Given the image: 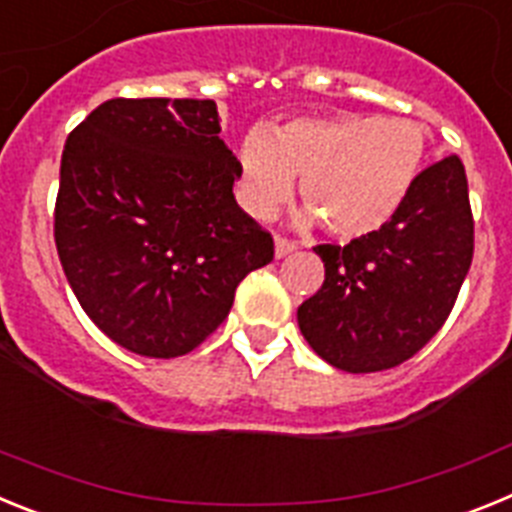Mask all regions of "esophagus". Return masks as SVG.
I'll use <instances>...</instances> for the list:
<instances>
[{
    "mask_svg": "<svg viewBox=\"0 0 512 512\" xmlns=\"http://www.w3.org/2000/svg\"><path fill=\"white\" fill-rule=\"evenodd\" d=\"M297 251V243L289 241V238H284V235H277L274 238V253H277V259H284V256H289V253Z\"/></svg>",
    "mask_w": 512,
    "mask_h": 512,
    "instance_id": "esophagus-1",
    "label": "esophagus"
}]
</instances>
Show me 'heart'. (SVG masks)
Here are the masks:
<instances>
[{
  "instance_id": "1",
  "label": "heart",
  "mask_w": 512,
  "mask_h": 512,
  "mask_svg": "<svg viewBox=\"0 0 512 512\" xmlns=\"http://www.w3.org/2000/svg\"><path fill=\"white\" fill-rule=\"evenodd\" d=\"M428 138L418 122L374 115L295 117L253 130L238 148V200L269 220L300 176L305 217L343 241L377 233L397 215L423 174Z\"/></svg>"
}]
</instances>
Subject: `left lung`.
Wrapping results in <instances>:
<instances>
[{
  "mask_svg": "<svg viewBox=\"0 0 512 512\" xmlns=\"http://www.w3.org/2000/svg\"><path fill=\"white\" fill-rule=\"evenodd\" d=\"M315 253L325 282L297 310L312 351L351 374L408 361L446 323L472 266L474 217L459 156L423 169L382 230Z\"/></svg>",
  "mask_w": 512,
  "mask_h": 512,
  "instance_id": "left-lung-1",
  "label": "left lung"
}]
</instances>
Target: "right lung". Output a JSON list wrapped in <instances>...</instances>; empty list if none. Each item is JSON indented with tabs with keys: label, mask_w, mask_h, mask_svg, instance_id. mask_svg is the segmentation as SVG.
<instances>
[{
	"label": "right lung",
	"mask_w": 512,
	"mask_h": 512,
	"mask_svg": "<svg viewBox=\"0 0 512 512\" xmlns=\"http://www.w3.org/2000/svg\"><path fill=\"white\" fill-rule=\"evenodd\" d=\"M212 99H107L71 130L53 238L81 310L117 346L174 359L228 318L274 259L238 207Z\"/></svg>",
	"instance_id": "add662e5"
}]
</instances>
